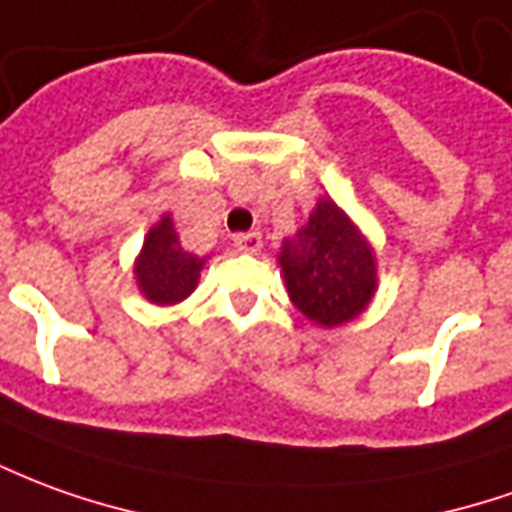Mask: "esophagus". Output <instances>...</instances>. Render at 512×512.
I'll return each mask as SVG.
<instances>
[{"label": "esophagus", "instance_id": "obj_1", "mask_svg": "<svg viewBox=\"0 0 512 512\" xmlns=\"http://www.w3.org/2000/svg\"><path fill=\"white\" fill-rule=\"evenodd\" d=\"M234 245L242 250V253H259V250L264 248V239L259 231H250V234H236Z\"/></svg>", "mask_w": 512, "mask_h": 512}]
</instances>
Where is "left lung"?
<instances>
[{
	"label": "left lung",
	"instance_id": "8db88e82",
	"mask_svg": "<svg viewBox=\"0 0 512 512\" xmlns=\"http://www.w3.org/2000/svg\"><path fill=\"white\" fill-rule=\"evenodd\" d=\"M292 306L320 329H337L368 309L379 290V259L365 231L329 195L278 250Z\"/></svg>",
	"mask_w": 512,
	"mask_h": 512
}]
</instances>
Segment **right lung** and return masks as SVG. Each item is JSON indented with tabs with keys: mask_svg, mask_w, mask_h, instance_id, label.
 I'll return each mask as SVG.
<instances>
[{
	"mask_svg": "<svg viewBox=\"0 0 512 512\" xmlns=\"http://www.w3.org/2000/svg\"><path fill=\"white\" fill-rule=\"evenodd\" d=\"M206 262L209 256H197L183 248L172 214L164 211L144 236L142 250L133 262V278L144 301L175 306L197 290Z\"/></svg>",
	"mask_w": 512,
	"mask_h": 512,
	"instance_id": "right-lung-1",
	"label": "right lung"
}]
</instances>
